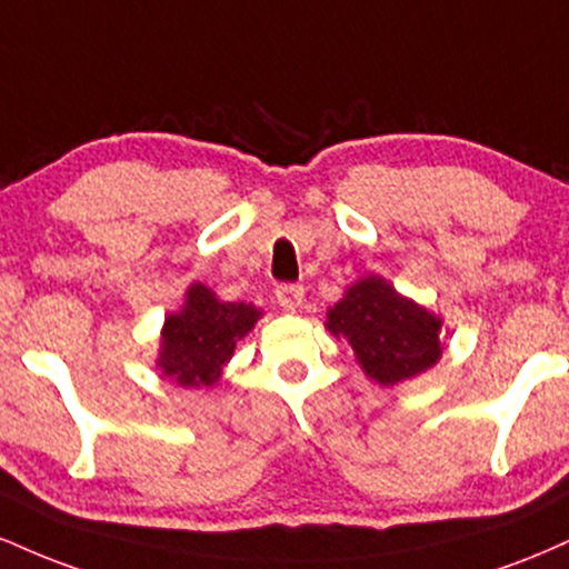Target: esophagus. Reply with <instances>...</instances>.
Wrapping results in <instances>:
<instances>
[{
  "mask_svg": "<svg viewBox=\"0 0 569 569\" xmlns=\"http://www.w3.org/2000/svg\"><path fill=\"white\" fill-rule=\"evenodd\" d=\"M276 297H278V305L283 307V310H299L305 302V289L299 283H280L276 289Z\"/></svg>",
  "mask_w": 569,
  "mask_h": 569,
  "instance_id": "34e87169",
  "label": "esophagus"
}]
</instances>
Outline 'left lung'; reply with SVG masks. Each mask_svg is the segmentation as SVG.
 Instances as JSON below:
<instances>
[{"mask_svg": "<svg viewBox=\"0 0 569 569\" xmlns=\"http://www.w3.org/2000/svg\"><path fill=\"white\" fill-rule=\"evenodd\" d=\"M326 318V329L348 339L361 369L380 385L411 380L441 358L439 318L377 276L352 283Z\"/></svg>", "mask_w": 569, "mask_h": 569, "instance_id": "8db88e82", "label": "left lung"}]
</instances>
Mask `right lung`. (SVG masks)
Segmentation results:
<instances>
[{"instance_id":"right-lung-1","label":"right lung","mask_w":569,"mask_h":569,"mask_svg":"<svg viewBox=\"0 0 569 569\" xmlns=\"http://www.w3.org/2000/svg\"><path fill=\"white\" fill-rule=\"evenodd\" d=\"M262 310L246 302H221L208 286L192 283L184 307L162 326L158 369L181 388H211Z\"/></svg>"}]
</instances>
